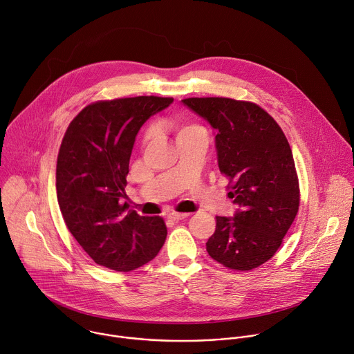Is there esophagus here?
Instances as JSON below:
<instances>
[{"mask_svg": "<svg viewBox=\"0 0 354 354\" xmlns=\"http://www.w3.org/2000/svg\"><path fill=\"white\" fill-rule=\"evenodd\" d=\"M187 217H189L187 213H175V212H172V213L168 214V220H171V221H179V220H183V218H187Z\"/></svg>", "mask_w": 354, "mask_h": 354, "instance_id": "1", "label": "esophagus"}]
</instances>
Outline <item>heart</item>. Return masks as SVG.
I'll use <instances>...</instances> for the list:
<instances>
[{
	"label": "heart",
	"instance_id": "1",
	"mask_svg": "<svg viewBox=\"0 0 354 354\" xmlns=\"http://www.w3.org/2000/svg\"><path fill=\"white\" fill-rule=\"evenodd\" d=\"M172 129L176 134V138L187 136V134H206L203 127L198 126V124H194V123H176V124L172 126ZM149 136H151V131H147L145 133V141L149 138Z\"/></svg>",
	"mask_w": 354,
	"mask_h": 354
}]
</instances>
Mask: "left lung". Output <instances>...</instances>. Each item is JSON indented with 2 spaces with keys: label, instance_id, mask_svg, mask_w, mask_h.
<instances>
[{
  "label": "left lung",
  "instance_id": "left-lung-1",
  "mask_svg": "<svg viewBox=\"0 0 354 354\" xmlns=\"http://www.w3.org/2000/svg\"><path fill=\"white\" fill-rule=\"evenodd\" d=\"M183 105L216 131L220 172L234 217H216L209 255L234 270H252L280 248L299 206V187L290 144L261 106L231 97H187Z\"/></svg>",
  "mask_w": 354,
  "mask_h": 354
}]
</instances>
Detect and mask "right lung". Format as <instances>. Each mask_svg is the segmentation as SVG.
Instances as JSON below:
<instances>
[{"label": "right lung", "mask_w": 354, "mask_h": 354, "mask_svg": "<svg viewBox=\"0 0 354 354\" xmlns=\"http://www.w3.org/2000/svg\"><path fill=\"white\" fill-rule=\"evenodd\" d=\"M174 97L99 100L70 123L56 169L59 206L67 228L95 263L130 272L153 261L167 238L158 216L126 213L120 198L136 136Z\"/></svg>", "instance_id": "1"}]
</instances>
